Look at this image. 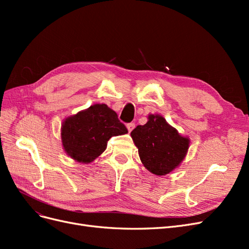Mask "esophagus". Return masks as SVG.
<instances>
[{
	"label": "esophagus",
	"instance_id": "34e87169",
	"mask_svg": "<svg viewBox=\"0 0 249 249\" xmlns=\"http://www.w3.org/2000/svg\"><path fill=\"white\" fill-rule=\"evenodd\" d=\"M134 127H135V124H133V123L126 124V129H127V131H129V133H131L134 130Z\"/></svg>",
	"mask_w": 249,
	"mask_h": 249
}]
</instances>
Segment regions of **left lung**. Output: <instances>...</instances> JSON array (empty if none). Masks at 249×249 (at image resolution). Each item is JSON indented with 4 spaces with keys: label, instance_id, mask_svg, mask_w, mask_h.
Masks as SVG:
<instances>
[{
    "label": "left lung",
    "instance_id": "1",
    "mask_svg": "<svg viewBox=\"0 0 249 249\" xmlns=\"http://www.w3.org/2000/svg\"><path fill=\"white\" fill-rule=\"evenodd\" d=\"M131 137L143 166L156 176H166L178 168L190 145L189 137L182 136L159 114H149L147 123L135 127Z\"/></svg>",
    "mask_w": 249,
    "mask_h": 249
}]
</instances>
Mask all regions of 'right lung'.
Returning <instances> with one entry per match:
<instances>
[{"label": "right lung", "mask_w": 249, "mask_h": 249, "mask_svg": "<svg viewBox=\"0 0 249 249\" xmlns=\"http://www.w3.org/2000/svg\"><path fill=\"white\" fill-rule=\"evenodd\" d=\"M126 133L115 111L106 104H94L63 120L61 141L67 156L78 163L89 164L105 152L111 137Z\"/></svg>", "instance_id": "1"}]
</instances>
